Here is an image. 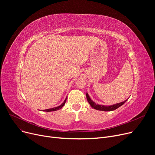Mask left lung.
Instances as JSON below:
<instances>
[{
  "label": "left lung",
  "mask_w": 155,
  "mask_h": 155,
  "mask_svg": "<svg viewBox=\"0 0 155 155\" xmlns=\"http://www.w3.org/2000/svg\"><path fill=\"white\" fill-rule=\"evenodd\" d=\"M86 97H87V101L88 102L89 104L91 105V106L98 110H102V111H112V110H114L116 109H117V108H119V107H120L121 105H123L127 101V99H126V101L120 102V103H117L116 104H113L111 105H99L98 104H96L95 102H94L91 99V97H89L88 93L87 92L86 94Z\"/></svg>",
  "instance_id": "8db88e82"
}]
</instances>
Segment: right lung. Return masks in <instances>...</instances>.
Masks as SVG:
<instances>
[{"label":"right lung","instance_id":"right-lung-1","mask_svg":"<svg viewBox=\"0 0 155 155\" xmlns=\"http://www.w3.org/2000/svg\"><path fill=\"white\" fill-rule=\"evenodd\" d=\"M67 99V97H66V99H64V102H63L60 105H59V106H58V107H53V108H51V109H48L43 110V111H45V112H51V111H55V110H59V109H61V108L63 107V105H64L65 102H66Z\"/></svg>","mask_w":155,"mask_h":155}]
</instances>
